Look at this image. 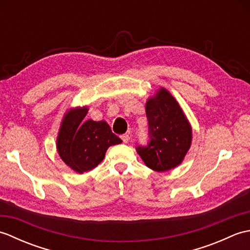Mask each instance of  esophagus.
Here are the masks:
<instances>
[{
	"label": "esophagus",
	"mask_w": 250,
	"mask_h": 250,
	"mask_svg": "<svg viewBox=\"0 0 250 250\" xmlns=\"http://www.w3.org/2000/svg\"><path fill=\"white\" fill-rule=\"evenodd\" d=\"M120 137H121V140H122V142H124V143H128L130 141L129 134H122Z\"/></svg>",
	"instance_id": "obj_1"
}]
</instances>
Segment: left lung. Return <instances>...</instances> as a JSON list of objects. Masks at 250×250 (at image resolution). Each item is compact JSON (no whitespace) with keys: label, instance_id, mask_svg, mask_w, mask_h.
Masks as SVG:
<instances>
[{"label":"left lung","instance_id":"8db88e82","mask_svg":"<svg viewBox=\"0 0 250 250\" xmlns=\"http://www.w3.org/2000/svg\"><path fill=\"white\" fill-rule=\"evenodd\" d=\"M150 142L136 148L146 166L167 172L184 161L192 142V128L168 90L160 87L146 102Z\"/></svg>","mask_w":250,"mask_h":250}]
</instances>
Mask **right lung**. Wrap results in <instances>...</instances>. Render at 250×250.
I'll return each mask as SVG.
<instances>
[{
	"label": "right lung",
	"mask_w": 250,
	"mask_h": 250,
	"mask_svg": "<svg viewBox=\"0 0 250 250\" xmlns=\"http://www.w3.org/2000/svg\"><path fill=\"white\" fill-rule=\"evenodd\" d=\"M88 110L87 106L68 109L57 137V150L62 161L78 174L98 167L108 147L122 143L106 121L84 120Z\"/></svg>",
	"instance_id": "1"
}]
</instances>
